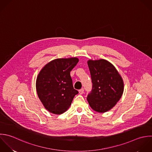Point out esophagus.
Returning <instances> with one entry per match:
<instances>
[{
  "label": "esophagus",
  "mask_w": 152,
  "mask_h": 152,
  "mask_svg": "<svg viewBox=\"0 0 152 152\" xmlns=\"http://www.w3.org/2000/svg\"><path fill=\"white\" fill-rule=\"evenodd\" d=\"M83 92H84V89L82 88V89H80L79 91V93L80 94V95H82L83 94Z\"/></svg>",
  "instance_id": "esophagus-1"
}]
</instances>
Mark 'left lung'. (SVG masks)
Wrapping results in <instances>:
<instances>
[{
    "mask_svg": "<svg viewBox=\"0 0 152 152\" xmlns=\"http://www.w3.org/2000/svg\"><path fill=\"white\" fill-rule=\"evenodd\" d=\"M92 85L87 97L91 108L100 113L111 110L119 101L124 91L123 80L113 64L104 59L89 60Z\"/></svg>",
    "mask_w": 152,
    "mask_h": 152,
    "instance_id": "1",
    "label": "left lung"
}]
</instances>
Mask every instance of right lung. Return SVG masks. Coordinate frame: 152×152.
<instances>
[{
  "label": "right lung",
  "instance_id": "obj_1",
  "mask_svg": "<svg viewBox=\"0 0 152 152\" xmlns=\"http://www.w3.org/2000/svg\"><path fill=\"white\" fill-rule=\"evenodd\" d=\"M79 61L76 57L57 58L45 64L36 80L39 99L50 113L66 112L78 91L73 88L70 72Z\"/></svg>",
  "mask_w": 152,
  "mask_h": 152
}]
</instances>
